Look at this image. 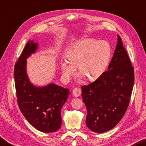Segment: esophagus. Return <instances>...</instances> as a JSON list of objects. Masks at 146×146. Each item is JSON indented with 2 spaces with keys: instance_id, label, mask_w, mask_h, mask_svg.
<instances>
[{
  "instance_id": "1",
  "label": "esophagus",
  "mask_w": 146,
  "mask_h": 146,
  "mask_svg": "<svg viewBox=\"0 0 146 146\" xmlns=\"http://www.w3.org/2000/svg\"><path fill=\"white\" fill-rule=\"evenodd\" d=\"M80 94H81V89L79 88L76 87L75 88H74L72 90V94L75 97H79Z\"/></svg>"
}]
</instances>
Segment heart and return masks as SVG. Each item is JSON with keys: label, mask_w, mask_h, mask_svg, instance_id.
Masks as SVG:
<instances>
[{"label": "heart", "mask_w": 146, "mask_h": 146, "mask_svg": "<svg viewBox=\"0 0 146 146\" xmlns=\"http://www.w3.org/2000/svg\"><path fill=\"white\" fill-rule=\"evenodd\" d=\"M111 53V47L106 42L92 38L78 41L69 48L67 59L61 62L63 76L69 79L75 74L77 66L79 72L87 80H97L104 72Z\"/></svg>", "instance_id": "heart-1"}]
</instances>
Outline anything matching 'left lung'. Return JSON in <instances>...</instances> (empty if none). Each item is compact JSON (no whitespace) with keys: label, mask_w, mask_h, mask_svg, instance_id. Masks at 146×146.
Listing matches in <instances>:
<instances>
[{"label":"left lung","mask_w":146,"mask_h":146,"mask_svg":"<svg viewBox=\"0 0 146 146\" xmlns=\"http://www.w3.org/2000/svg\"><path fill=\"white\" fill-rule=\"evenodd\" d=\"M134 82V68L118 35L108 70L94 82L81 87L82 97L87 110L86 124L89 129L103 133L119 123L128 106Z\"/></svg>","instance_id":"8db88e82"}]
</instances>
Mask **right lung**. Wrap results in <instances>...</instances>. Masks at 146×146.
<instances>
[{
    "instance_id": "obj_1",
    "label": "right lung",
    "mask_w": 146,
    "mask_h": 146,
    "mask_svg": "<svg viewBox=\"0 0 146 146\" xmlns=\"http://www.w3.org/2000/svg\"><path fill=\"white\" fill-rule=\"evenodd\" d=\"M37 49V42L28 41L15 65L18 104L25 118L35 128L47 133L56 132L61 126V111L68 98L69 90L53 83L38 87L30 81L27 59Z\"/></svg>"
}]
</instances>
